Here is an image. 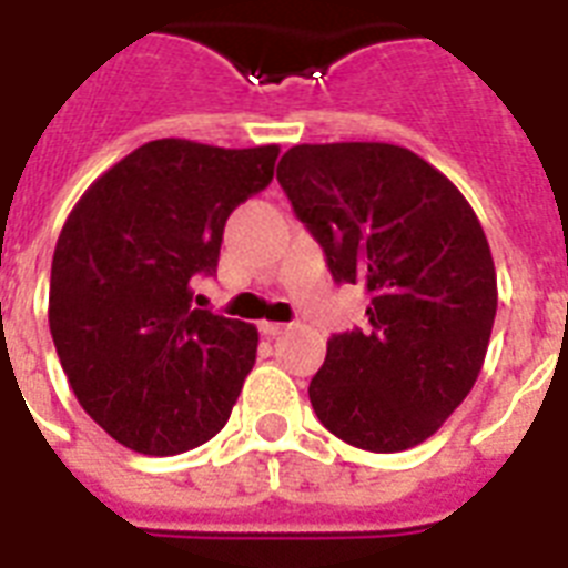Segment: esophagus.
<instances>
[{
  "mask_svg": "<svg viewBox=\"0 0 568 568\" xmlns=\"http://www.w3.org/2000/svg\"><path fill=\"white\" fill-rule=\"evenodd\" d=\"M288 327H292V324H280V321H262V324H258V329H262V336H267V338L283 336V333Z\"/></svg>",
  "mask_w": 568,
  "mask_h": 568,
  "instance_id": "34e87169",
  "label": "esophagus"
}]
</instances>
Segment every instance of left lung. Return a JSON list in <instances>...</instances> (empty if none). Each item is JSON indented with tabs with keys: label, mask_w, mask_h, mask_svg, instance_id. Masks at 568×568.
<instances>
[{
	"label": "left lung",
	"mask_w": 568,
	"mask_h": 568,
	"mask_svg": "<svg viewBox=\"0 0 568 568\" xmlns=\"http://www.w3.org/2000/svg\"><path fill=\"white\" fill-rule=\"evenodd\" d=\"M276 180L333 280L372 297V327L327 342L312 409L356 448L422 445L466 400L493 336L498 283L475 209L422 155L377 141L297 144Z\"/></svg>",
	"instance_id": "1"
}]
</instances>
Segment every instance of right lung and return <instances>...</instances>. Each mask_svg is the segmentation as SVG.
<instances>
[{
    "mask_svg": "<svg viewBox=\"0 0 568 568\" xmlns=\"http://www.w3.org/2000/svg\"><path fill=\"white\" fill-rule=\"evenodd\" d=\"M280 146L162 138L102 173L58 235L49 333L79 404L111 439L173 457L221 430L256 363L253 324L194 310L226 217L274 180Z\"/></svg>",
    "mask_w": 568,
    "mask_h": 568,
    "instance_id": "add662e5",
    "label": "right lung"
}]
</instances>
